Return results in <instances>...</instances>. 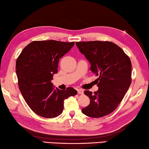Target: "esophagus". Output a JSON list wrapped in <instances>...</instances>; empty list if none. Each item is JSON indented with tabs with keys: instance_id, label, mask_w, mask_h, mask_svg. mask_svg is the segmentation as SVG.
<instances>
[{
	"instance_id": "obj_1",
	"label": "esophagus",
	"mask_w": 149,
	"mask_h": 149,
	"mask_svg": "<svg viewBox=\"0 0 149 149\" xmlns=\"http://www.w3.org/2000/svg\"><path fill=\"white\" fill-rule=\"evenodd\" d=\"M77 92L79 94H83V93H84V90L82 89H78Z\"/></svg>"
}]
</instances>
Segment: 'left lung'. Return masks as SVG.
<instances>
[{"label": "left lung", "mask_w": 149, "mask_h": 149, "mask_svg": "<svg viewBox=\"0 0 149 149\" xmlns=\"http://www.w3.org/2000/svg\"><path fill=\"white\" fill-rule=\"evenodd\" d=\"M79 51L89 61L96 76L97 91H84L90 105L82 109L85 115L100 118L113 112L124 98L132 82V63L116 44L108 41L77 42Z\"/></svg>", "instance_id": "obj_1"}]
</instances>
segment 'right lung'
I'll list each match as a JSON object with an SVG mask.
<instances>
[{"label":"right lung","instance_id":"obj_1","mask_svg":"<svg viewBox=\"0 0 149 149\" xmlns=\"http://www.w3.org/2000/svg\"><path fill=\"white\" fill-rule=\"evenodd\" d=\"M74 42L33 41L17 57L15 72L18 86L25 102L34 113L44 118H55L63 110L65 99L74 96L73 88L54 89L52 80L57 72L59 59L74 46Z\"/></svg>","mask_w":149,"mask_h":149}]
</instances>
